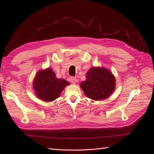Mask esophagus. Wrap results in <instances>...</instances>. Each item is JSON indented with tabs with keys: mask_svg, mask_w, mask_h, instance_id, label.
<instances>
[{
	"mask_svg": "<svg viewBox=\"0 0 154 154\" xmlns=\"http://www.w3.org/2000/svg\"><path fill=\"white\" fill-rule=\"evenodd\" d=\"M70 80H71V82L72 83H75L77 82V78H76V76H71Z\"/></svg>",
	"mask_w": 154,
	"mask_h": 154,
	"instance_id": "esophagus-1",
	"label": "esophagus"
}]
</instances>
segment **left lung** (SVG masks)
I'll return each instance as SVG.
<instances>
[{"label":"left lung","mask_w":154,"mask_h":154,"mask_svg":"<svg viewBox=\"0 0 154 154\" xmlns=\"http://www.w3.org/2000/svg\"><path fill=\"white\" fill-rule=\"evenodd\" d=\"M86 78V80L81 83L80 87L86 96L90 99L96 101L104 100L115 89V78L105 68H91L87 73Z\"/></svg>","instance_id":"obj_1"}]
</instances>
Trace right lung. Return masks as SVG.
<instances>
[{"label":"right lung","instance_id":"right-lung-1","mask_svg":"<svg viewBox=\"0 0 154 154\" xmlns=\"http://www.w3.org/2000/svg\"><path fill=\"white\" fill-rule=\"evenodd\" d=\"M51 68L40 71L36 74L33 82L36 95L45 101H52L58 97L63 88L69 83L63 79L56 78Z\"/></svg>","mask_w":154,"mask_h":154}]
</instances>
